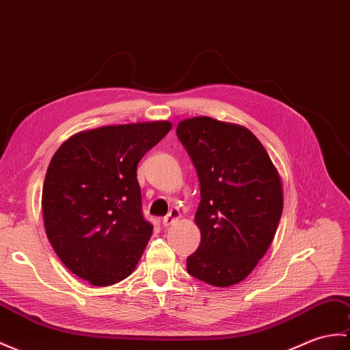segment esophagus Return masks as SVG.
<instances>
[{"instance_id":"1","label":"esophagus","mask_w":350,"mask_h":350,"mask_svg":"<svg viewBox=\"0 0 350 350\" xmlns=\"http://www.w3.org/2000/svg\"><path fill=\"white\" fill-rule=\"evenodd\" d=\"M178 217H180V212H178V208H172L170 210V213L167 216H164V219H162V225L164 226L173 225Z\"/></svg>"}]
</instances>
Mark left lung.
I'll use <instances>...</instances> for the list:
<instances>
[{"label": "left lung", "mask_w": 350, "mask_h": 350, "mask_svg": "<svg viewBox=\"0 0 350 350\" xmlns=\"http://www.w3.org/2000/svg\"><path fill=\"white\" fill-rule=\"evenodd\" d=\"M177 138L197 170L198 249L186 259L192 278L231 286L247 278L274 239L283 210L278 170L249 129L201 116L182 120Z\"/></svg>", "instance_id": "1"}]
</instances>
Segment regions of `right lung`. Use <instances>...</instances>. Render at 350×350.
Masks as SVG:
<instances>
[{
    "mask_svg": "<svg viewBox=\"0 0 350 350\" xmlns=\"http://www.w3.org/2000/svg\"><path fill=\"white\" fill-rule=\"evenodd\" d=\"M170 129L164 120L79 133L49 164L47 239L64 265L94 286L124 280L143 255L153 225L143 216L137 165Z\"/></svg>",
    "mask_w": 350,
    "mask_h": 350,
    "instance_id": "right-lung-1",
    "label": "right lung"
}]
</instances>
